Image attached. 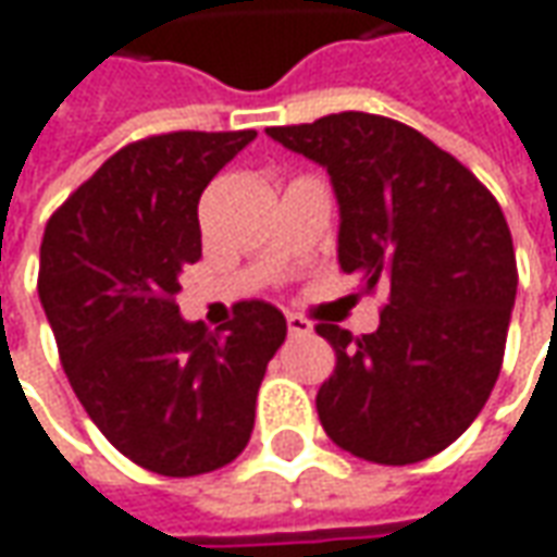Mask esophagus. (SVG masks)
Returning a JSON list of instances; mask_svg holds the SVG:
<instances>
[{
  "label": "esophagus",
  "mask_w": 557,
  "mask_h": 557,
  "mask_svg": "<svg viewBox=\"0 0 557 557\" xmlns=\"http://www.w3.org/2000/svg\"><path fill=\"white\" fill-rule=\"evenodd\" d=\"M286 330H289V336H308L311 333V323L305 317L286 314Z\"/></svg>",
  "instance_id": "obj_1"
}]
</instances>
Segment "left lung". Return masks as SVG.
<instances>
[{
  "label": "left lung",
  "mask_w": 557,
  "mask_h": 557,
  "mask_svg": "<svg viewBox=\"0 0 557 557\" xmlns=\"http://www.w3.org/2000/svg\"><path fill=\"white\" fill-rule=\"evenodd\" d=\"M268 135L330 172L338 264L388 289L379 330L317 333L336 370L317 392L323 432L379 466L422 462L484 410L506 355L518 264L484 184L410 125L345 110Z\"/></svg>",
  "instance_id": "obj_1"
}]
</instances>
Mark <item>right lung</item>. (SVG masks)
I'll return each mask as SVG.
<instances>
[{
  "instance_id": "obj_1",
  "label": "right lung",
  "mask_w": 557,
  "mask_h": 557,
  "mask_svg": "<svg viewBox=\"0 0 557 557\" xmlns=\"http://www.w3.org/2000/svg\"><path fill=\"white\" fill-rule=\"evenodd\" d=\"M252 138L169 132L125 145L51 215L39 249V301L79 404L116 450L165 478L240 456L286 338V317L259 298L234 305L221 333L175 305L200 259L202 190Z\"/></svg>"
}]
</instances>
